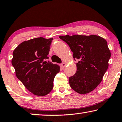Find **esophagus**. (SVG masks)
<instances>
[{"label": "esophagus", "mask_w": 122, "mask_h": 122, "mask_svg": "<svg viewBox=\"0 0 122 122\" xmlns=\"http://www.w3.org/2000/svg\"><path fill=\"white\" fill-rule=\"evenodd\" d=\"M66 65H67L66 63L65 62H63L61 64V67H62V68H65V67L66 66Z\"/></svg>", "instance_id": "obj_1"}]
</instances>
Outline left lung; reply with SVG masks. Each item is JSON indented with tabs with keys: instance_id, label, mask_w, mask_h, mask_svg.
<instances>
[{
	"instance_id": "obj_1",
	"label": "left lung",
	"mask_w": 122,
	"mask_h": 122,
	"mask_svg": "<svg viewBox=\"0 0 122 122\" xmlns=\"http://www.w3.org/2000/svg\"><path fill=\"white\" fill-rule=\"evenodd\" d=\"M70 47L76 63V72L69 77L71 87L79 94L92 92L103 80L109 67L111 53L107 41L102 37L89 36H60Z\"/></svg>"
}]
</instances>
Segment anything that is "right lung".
Wrapping results in <instances>:
<instances>
[{
  "instance_id": "1",
  "label": "right lung",
  "mask_w": 122,
  "mask_h": 122,
  "mask_svg": "<svg viewBox=\"0 0 122 122\" xmlns=\"http://www.w3.org/2000/svg\"><path fill=\"white\" fill-rule=\"evenodd\" d=\"M53 39L38 37L25 41L13 51L11 62L16 76L35 96H44L51 92L54 78L60 70L59 65L46 61Z\"/></svg>"
}]
</instances>
